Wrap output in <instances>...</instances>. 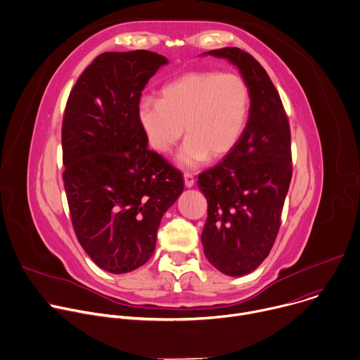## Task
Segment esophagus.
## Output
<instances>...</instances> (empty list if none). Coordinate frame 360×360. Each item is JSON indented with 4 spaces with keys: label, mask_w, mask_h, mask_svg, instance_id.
Here are the masks:
<instances>
[{
    "label": "esophagus",
    "mask_w": 360,
    "mask_h": 360,
    "mask_svg": "<svg viewBox=\"0 0 360 360\" xmlns=\"http://www.w3.org/2000/svg\"><path fill=\"white\" fill-rule=\"evenodd\" d=\"M184 179H185V186H188V188L193 186V184H195V178H193V175H192V174L185 172V174H184Z\"/></svg>",
    "instance_id": "esophagus-1"
}]
</instances>
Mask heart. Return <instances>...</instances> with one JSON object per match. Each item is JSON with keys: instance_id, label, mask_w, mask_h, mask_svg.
<instances>
[{"instance_id": "b5f03b06", "label": "heart", "mask_w": 360, "mask_h": 360, "mask_svg": "<svg viewBox=\"0 0 360 360\" xmlns=\"http://www.w3.org/2000/svg\"><path fill=\"white\" fill-rule=\"evenodd\" d=\"M250 108L246 79L235 72L192 71L161 89V99L145 96L138 105L139 124L149 145L169 153L184 134L181 165L193 168L221 158L240 139Z\"/></svg>"}]
</instances>
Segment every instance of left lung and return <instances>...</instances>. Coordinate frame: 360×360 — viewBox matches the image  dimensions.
Returning <instances> with one entry per match:
<instances>
[{
    "label": "left lung",
    "mask_w": 360,
    "mask_h": 360,
    "mask_svg": "<svg viewBox=\"0 0 360 360\" xmlns=\"http://www.w3.org/2000/svg\"><path fill=\"white\" fill-rule=\"evenodd\" d=\"M235 64L250 89L249 120L226 157L198 176L208 199L203 253L221 272L246 275L269 255L292 179L290 128L282 99L264 67L246 51H210Z\"/></svg>",
    "instance_id": "8db88e82"
}]
</instances>
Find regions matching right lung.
I'll return each mask as SVG.
<instances>
[{"label": "right lung", "instance_id": "1", "mask_svg": "<svg viewBox=\"0 0 360 360\" xmlns=\"http://www.w3.org/2000/svg\"><path fill=\"white\" fill-rule=\"evenodd\" d=\"M164 56L146 49L98 56L70 92L63 120V172L74 232L104 271L127 274L155 250L182 174L155 150L139 124L142 89Z\"/></svg>", "mask_w": 360, "mask_h": 360}]
</instances>
